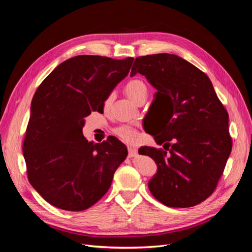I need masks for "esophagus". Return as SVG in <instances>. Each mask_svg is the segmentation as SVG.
I'll return each mask as SVG.
<instances>
[{
    "label": "esophagus",
    "instance_id": "esophagus-1",
    "mask_svg": "<svg viewBox=\"0 0 252 252\" xmlns=\"http://www.w3.org/2000/svg\"><path fill=\"white\" fill-rule=\"evenodd\" d=\"M136 155H138V149L132 146H128V156L132 158V157H135Z\"/></svg>",
    "mask_w": 252,
    "mask_h": 252
}]
</instances>
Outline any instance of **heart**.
Segmentation results:
<instances>
[{
  "label": "heart",
  "instance_id": "1",
  "mask_svg": "<svg viewBox=\"0 0 252 252\" xmlns=\"http://www.w3.org/2000/svg\"><path fill=\"white\" fill-rule=\"evenodd\" d=\"M124 91L132 101L136 102L143 94H147V87L145 85V83L140 80H131L125 85ZM110 98L111 97L109 96L105 103L108 104L110 102ZM116 133L122 140H124L125 142H128V143H135L139 140V133L135 130V128L128 125L118 127L116 129Z\"/></svg>",
  "mask_w": 252,
  "mask_h": 252
}]
</instances>
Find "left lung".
Instances as JSON below:
<instances>
[{
  "mask_svg": "<svg viewBox=\"0 0 252 252\" xmlns=\"http://www.w3.org/2000/svg\"><path fill=\"white\" fill-rule=\"evenodd\" d=\"M144 75L157 89L159 120L150 131L163 149L141 147L158 166L148 187L168 207H192L215 191L232 148L228 113L209 78L169 53L136 58L130 77Z\"/></svg>",
  "mask_w": 252,
  "mask_h": 252,
  "instance_id": "8db88e82",
  "label": "left lung"
}]
</instances>
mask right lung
<instances>
[{"mask_svg":"<svg viewBox=\"0 0 252 252\" xmlns=\"http://www.w3.org/2000/svg\"><path fill=\"white\" fill-rule=\"evenodd\" d=\"M133 58L77 56L64 61L33 95L23 144L28 181L55 207L82 211L108 191L128 152L114 136L101 144L83 135L85 118L102 112Z\"/></svg>","mask_w":252,"mask_h":252,"instance_id":"1","label":"right lung"}]
</instances>
